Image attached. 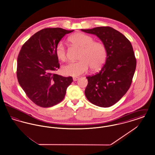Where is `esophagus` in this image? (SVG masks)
Returning <instances> with one entry per match:
<instances>
[{
	"mask_svg": "<svg viewBox=\"0 0 155 155\" xmlns=\"http://www.w3.org/2000/svg\"><path fill=\"white\" fill-rule=\"evenodd\" d=\"M79 80V77H73V81H76Z\"/></svg>",
	"mask_w": 155,
	"mask_h": 155,
	"instance_id": "34e87169",
	"label": "esophagus"
}]
</instances>
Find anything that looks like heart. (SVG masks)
Listing matches in <instances>:
<instances>
[{
    "instance_id": "1",
    "label": "heart",
    "mask_w": 155,
    "mask_h": 155,
    "mask_svg": "<svg viewBox=\"0 0 155 155\" xmlns=\"http://www.w3.org/2000/svg\"><path fill=\"white\" fill-rule=\"evenodd\" d=\"M73 44L82 48L78 61H71L61 68L65 75L77 77L88 71L89 67L97 70L103 66L107 58V49L102 43L94 42L92 37L82 33H76L69 38ZM55 53L61 61L67 58L66 49L63 42H60L56 46Z\"/></svg>"
}]
</instances>
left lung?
Returning <instances> with one entry per match:
<instances>
[{"mask_svg":"<svg viewBox=\"0 0 155 155\" xmlns=\"http://www.w3.org/2000/svg\"><path fill=\"white\" fill-rule=\"evenodd\" d=\"M81 31L98 37L107 49V58L101 71L87 77L85 94L91 103L108 107L117 103L130 88L137 61L130 41L110 27Z\"/></svg>","mask_w":155,"mask_h":155,"instance_id":"left-lung-1","label":"left lung"}]
</instances>
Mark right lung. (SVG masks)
I'll return each mask as SVG.
<instances>
[{
    "label": "right lung",
    "instance_id": "right-lung-1",
    "mask_svg": "<svg viewBox=\"0 0 155 155\" xmlns=\"http://www.w3.org/2000/svg\"><path fill=\"white\" fill-rule=\"evenodd\" d=\"M74 30L50 28L40 30L22 45L17 58V77L26 95L38 106L49 107L64 99L72 77L54 74L60 67L56 45Z\"/></svg>",
    "mask_w": 155,
    "mask_h": 155
}]
</instances>
